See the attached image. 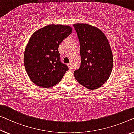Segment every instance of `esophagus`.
Listing matches in <instances>:
<instances>
[{
    "label": "esophagus",
    "mask_w": 134,
    "mask_h": 134,
    "mask_svg": "<svg viewBox=\"0 0 134 134\" xmlns=\"http://www.w3.org/2000/svg\"><path fill=\"white\" fill-rule=\"evenodd\" d=\"M67 65H68V67H69V69L71 70V63L67 64Z\"/></svg>",
    "instance_id": "esophagus-1"
}]
</instances>
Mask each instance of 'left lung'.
Wrapping results in <instances>:
<instances>
[{
  "label": "left lung",
  "mask_w": 134,
  "mask_h": 134,
  "mask_svg": "<svg viewBox=\"0 0 134 134\" xmlns=\"http://www.w3.org/2000/svg\"><path fill=\"white\" fill-rule=\"evenodd\" d=\"M73 26L80 41L81 66L74 71L75 79L82 86L96 90L102 86L110 76L113 67L112 50L105 34L87 23Z\"/></svg>",
  "instance_id": "obj_1"
}]
</instances>
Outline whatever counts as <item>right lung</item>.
<instances>
[{
  "label": "right lung",
  "instance_id": "1",
  "mask_svg": "<svg viewBox=\"0 0 134 134\" xmlns=\"http://www.w3.org/2000/svg\"><path fill=\"white\" fill-rule=\"evenodd\" d=\"M72 31L70 26L50 24L34 32L24 53V64L30 79L42 88L60 82L69 68L59 60L58 47Z\"/></svg>",
  "mask_w": 134,
  "mask_h": 134
}]
</instances>
